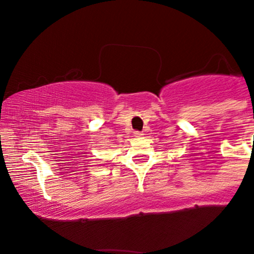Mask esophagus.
<instances>
[{"mask_svg": "<svg viewBox=\"0 0 254 254\" xmlns=\"http://www.w3.org/2000/svg\"><path fill=\"white\" fill-rule=\"evenodd\" d=\"M142 131H137V130H136V131H134V136H136V137H140V136H142Z\"/></svg>", "mask_w": 254, "mask_h": 254, "instance_id": "1", "label": "esophagus"}]
</instances>
